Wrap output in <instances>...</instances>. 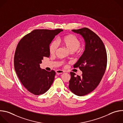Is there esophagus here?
<instances>
[{"mask_svg":"<svg viewBox=\"0 0 123 123\" xmlns=\"http://www.w3.org/2000/svg\"><path fill=\"white\" fill-rule=\"evenodd\" d=\"M65 72L64 71H62V70H57V71H56V73L57 74H62L63 73H64Z\"/></svg>","mask_w":123,"mask_h":123,"instance_id":"obj_1","label":"esophagus"}]
</instances>
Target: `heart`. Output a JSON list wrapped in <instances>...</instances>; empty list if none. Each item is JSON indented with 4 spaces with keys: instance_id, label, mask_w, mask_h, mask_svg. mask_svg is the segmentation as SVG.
I'll use <instances>...</instances> for the list:
<instances>
[{
    "instance_id": "heart-1",
    "label": "heart",
    "mask_w": 123,
    "mask_h": 123,
    "mask_svg": "<svg viewBox=\"0 0 123 123\" xmlns=\"http://www.w3.org/2000/svg\"><path fill=\"white\" fill-rule=\"evenodd\" d=\"M58 43L65 47L71 52H74L79 49L81 46V41L74 34H68L60 38L57 41ZM58 49V44L56 41H52L49 47L50 55H54ZM80 51V50H79Z\"/></svg>"
}]
</instances>
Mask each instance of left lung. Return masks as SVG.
<instances>
[{
  "label": "left lung",
  "mask_w": 123,
  "mask_h": 123,
  "mask_svg": "<svg viewBox=\"0 0 123 123\" xmlns=\"http://www.w3.org/2000/svg\"><path fill=\"white\" fill-rule=\"evenodd\" d=\"M80 34L85 42V49L74 68L79 67L81 76L71 72L69 90L76 95L81 96L90 93L99 84L106 71L107 55L105 45L100 38L87 28L73 30Z\"/></svg>",
  "instance_id": "1"
}]
</instances>
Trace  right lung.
<instances>
[{"mask_svg": "<svg viewBox=\"0 0 123 123\" xmlns=\"http://www.w3.org/2000/svg\"><path fill=\"white\" fill-rule=\"evenodd\" d=\"M63 31L35 30L24 36L17 46L14 56L15 72L25 88L34 95L45 93L54 81L55 72L42 69L40 64L44 57H49L50 43Z\"/></svg>", "mask_w": 123, "mask_h": 123, "instance_id": "add662e5", "label": "right lung"}]
</instances>
